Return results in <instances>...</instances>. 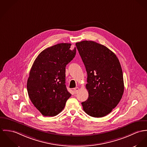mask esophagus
Listing matches in <instances>:
<instances>
[{
    "label": "esophagus",
    "instance_id": "obj_1",
    "mask_svg": "<svg viewBox=\"0 0 147 147\" xmlns=\"http://www.w3.org/2000/svg\"><path fill=\"white\" fill-rule=\"evenodd\" d=\"M78 90H79V88H78V87H76L75 88H74V93H75V94H77V93L78 92Z\"/></svg>",
    "mask_w": 147,
    "mask_h": 147
}]
</instances>
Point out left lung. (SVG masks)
<instances>
[{"label":"left lung","instance_id":"1","mask_svg":"<svg viewBox=\"0 0 147 147\" xmlns=\"http://www.w3.org/2000/svg\"><path fill=\"white\" fill-rule=\"evenodd\" d=\"M87 73L88 99L82 102L83 111L93 117L110 113L124 92L122 67L114 53L94 41L76 44Z\"/></svg>","mask_w":147,"mask_h":147}]
</instances>
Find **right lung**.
Here are the masks:
<instances>
[{"label": "right lung", "mask_w": 147, "mask_h": 147, "mask_svg": "<svg viewBox=\"0 0 147 147\" xmlns=\"http://www.w3.org/2000/svg\"><path fill=\"white\" fill-rule=\"evenodd\" d=\"M71 45L59 43L43 50L31 68L27 82L28 95L44 116L59 114L71 95L65 84L66 66L76 54V48H70Z\"/></svg>", "instance_id": "1"}]
</instances>
